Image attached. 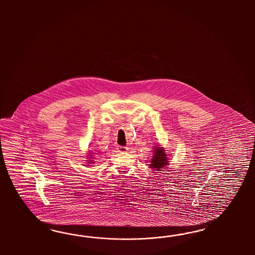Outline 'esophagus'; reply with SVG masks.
<instances>
[{"mask_svg": "<svg viewBox=\"0 0 255 255\" xmlns=\"http://www.w3.org/2000/svg\"><path fill=\"white\" fill-rule=\"evenodd\" d=\"M117 150H118L119 152L124 153V152H126V151L128 150V147H123V146H118V147H117Z\"/></svg>", "mask_w": 255, "mask_h": 255, "instance_id": "1", "label": "esophagus"}]
</instances>
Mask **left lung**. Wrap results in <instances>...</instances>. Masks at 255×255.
Returning a JSON list of instances; mask_svg holds the SVG:
<instances>
[{
    "instance_id": "left-lung-1",
    "label": "left lung",
    "mask_w": 255,
    "mask_h": 255,
    "mask_svg": "<svg viewBox=\"0 0 255 255\" xmlns=\"http://www.w3.org/2000/svg\"><path fill=\"white\" fill-rule=\"evenodd\" d=\"M152 149H153V154H152L153 156L151 159V163L149 164V167L156 171H161L169 164L170 158L167 157L168 156L167 152L165 151L164 147H162L161 145L155 146Z\"/></svg>"
}]
</instances>
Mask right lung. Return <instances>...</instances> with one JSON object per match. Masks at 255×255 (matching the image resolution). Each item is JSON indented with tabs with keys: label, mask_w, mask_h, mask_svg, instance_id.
I'll list each match as a JSON object with an SVG mask.
<instances>
[{
	"label": "right lung",
	"mask_w": 255,
	"mask_h": 255,
	"mask_svg": "<svg viewBox=\"0 0 255 255\" xmlns=\"http://www.w3.org/2000/svg\"><path fill=\"white\" fill-rule=\"evenodd\" d=\"M93 154H95V153H94L93 151H92V150H89V151H88V155L86 156V157H87V160H86V161L88 162V163H94V161H93V159H94L93 156H94V155Z\"/></svg>",
	"instance_id": "1"
}]
</instances>
